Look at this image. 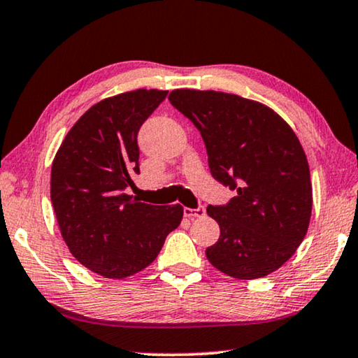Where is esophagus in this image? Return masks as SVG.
<instances>
[{"instance_id": "34e87169", "label": "esophagus", "mask_w": 358, "mask_h": 358, "mask_svg": "<svg viewBox=\"0 0 358 358\" xmlns=\"http://www.w3.org/2000/svg\"><path fill=\"white\" fill-rule=\"evenodd\" d=\"M183 213H185L186 218H191V220L201 218V217H203V215H206V207H203V206H199V207H196V208L185 207L183 208Z\"/></svg>"}]
</instances>
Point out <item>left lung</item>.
Listing matches in <instances>:
<instances>
[{
	"mask_svg": "<svg viewBox=\"0 0 358 358\" xmlns=\"http://www.w3.org/2000/svg\"><path fill=\"white\" fill-rule=\"evenodd\" d=\"M170 103L199 130L212 177L236 191L208 206L220 239L210 263L236 279H259L296 252L312 212L309 164L296 135L271 108L239 95L178 89Z\"/></svg>",
	"mask_w": 358,
	"mask_h": 358,
	"instance_id": "1",
	"label": "left lung"
}]
</instances>
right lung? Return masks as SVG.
<instances>
[{
	"mask_svg": "<svg viewBox=\"0 0 358 358\" xmlns=\"http://www.w3.org/2000/svg\"><path fill=\"white\" fill-rule=\"evenodd\" d=\"M138 89L99 101L66 134L52 162L50 201L64 241L87 269L124 279L150 266L181 206H151L129 196L140 173L138 132L167 97Z\"/></svg>",
	"mask_w": 358,
	"mask_h": 358,
	"instance_id": "obj_1",
	"label": "right lung"
}]
</instances>
